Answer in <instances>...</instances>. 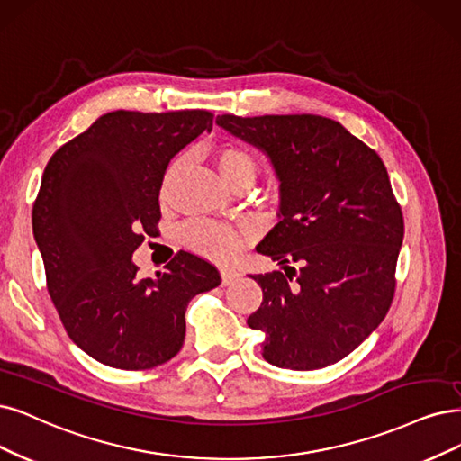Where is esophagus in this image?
Instances as JSON below:
<instances>
[{"label": "esophagus", "instance_id": "esophagus-1", "mask_svg": "<svg viewBox=\"0 0 461 461\" xmlns=\"http://www.w3.org/2000/svg\"><path fill=\"white\" fill-rule=\"evenodd\" d=\"M220 276H221V285H231L233 281L240 279V274H237L235 269H230V267H221Z\"/></svg>", "mask_w": 461, "mask_h": 461}]
</instances>
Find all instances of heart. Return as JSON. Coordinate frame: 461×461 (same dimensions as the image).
I'll return each instance as SVG.
<instances>
[{"instance_id": "b5f03b06", "label": "heart", "mask_w": 461, "mask_h": 461, "mask_svg": "<svg viewBox=\"0 0 461 461\" xmlns=\"http://www.w3.org/2000/svg\"><path fill=\"white\" fill-rule=\"evenodd\" d=\"M212 161L218 168V173L231 190L241 184H252L258 173L257 158L252 156L250 149L237 142H224L212 151ZM178 163L168 170L167 184L176 170ZM182 241L194 249L203 257L212 260H230L241 249V235L226 224H218L211 220H192L182 228Z\"/></svg>"}]
</instances>
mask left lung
Segmentation results:
<instances>
[{
  "label": "left lung",
  "mask_w": 461,
  "mask_h": 461,
  "mask_svg": "<svg viewBox=\"0 0 461 461\" xmlns=\"http://www.w3.org/2000/svg\"><path fill=\"white\" fill-rule=\"evenodd\" d=\"M264 149L281 180V221L258 252L283 266L262 286L249 327L279 368L315 370L348 357L387 315L404 220L380 156L334 119L294 113L216 117Z\"/></svg>",
  "instance_id": "obj_1"
}]
</instances>
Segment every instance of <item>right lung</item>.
Instances as JSON below:
<instances>
[{"label": "right lung", "instance_id": "right-lung-1", "mask_svg": "<svg viewBox=\"0 0 461 461\" xmlns=\"http://www.w3.org/2000/svg\"><path fill=\"white\" fill-rule=\"evenodd\" d=\"M212 119L207 110L110 112L45 167L32 226L47 291L72 342L102 365L146 370L173 359L187 303L220 285L218 269L185 250L156 279L132 264L158 233L170 159Z\"/></svg>", "mask_w": 461, "mask_h": 461}]
</instances>
